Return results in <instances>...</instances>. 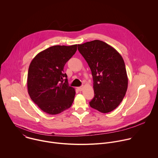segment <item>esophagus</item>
<instances>
[{
	"label": "esophagus",
	"instance_id": "34e87169",
	"mask_svg": "<svg viewBox=\"0 0 158 158\" xmlns=\"http://www.w3.org/2000/svg\"><path fill=\"white\" fill-rule=\"evenodd\" d=\"M83 86L82 85V86H80V87H77V89H78V90H79V91H82V90H83Z\"/></svg>",
	"mask_w": 158,
	"mask_h": 158
}]
</instances>
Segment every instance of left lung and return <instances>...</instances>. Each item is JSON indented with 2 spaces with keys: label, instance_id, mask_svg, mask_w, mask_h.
Returning a JSON list of instances; mask_svg holds the SVG:
<instances>
[{
  "label": "left lung",
  "instance_id": "left-lung-1",
  "mask_svg": "<svg viewBox=\"0 0 158 158\" xmlns=\"http://www.w3.org/2000/svg\"><path fill=\"white\" fill-rule=\"evenodd\" d=\"M77 48L93 77L94 97L90 106L102 113L113 110L124 99L128 85L122 56L114 48L99 40L78 44Z\"/></svg>",
  "mask_w": 158,
  "mask_h": 158
}]
</instances>
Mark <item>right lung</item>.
<instances>
[{
	"label": "right lung",
	"instance_id": "right-lung-1",
	"mask_svg": "<svg viewBox=\"0 0 158 158\" xmlns=\"http://www.w3.org/2000/svg\"><path fill=\"white\" fill-rule=\"evenodd\" d=\"M77 46L50 47L37 54L30 64L28 93L46 113L59 114L69 109L74 101L75 89L69 85L64 67L76 53Z\"/></svg>",
	"mask_w": 158,
	"mask_h": 158
}]
</instances>
